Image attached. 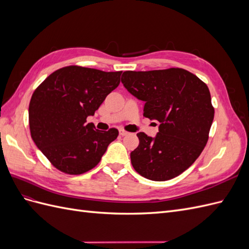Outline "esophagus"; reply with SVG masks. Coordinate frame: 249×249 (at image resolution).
Returning a JSON list of instances; mask_svg holds the SVG:
<instances>
[{
    "label": "esophagus",
    "instance_id": "obj_1",
    "mask_svg": "<svg viewBox=\"0 0 249 249\" xmlns=\"http://www.w3.org/2000/svg\"><path fill=\"white\" fill-rule=\"evenodd\" d=\"M129 134H130L129 132H126V131L123 130V129H119V135H120V136H126V135H129Z\"/></svg>",
    "mask_w": 249,
    "mask_h": 249
}]
</instances>
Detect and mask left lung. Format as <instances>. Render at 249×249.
Segmentation results:
<instances>
[{
  "instance_id": "obj_1",
  "label": "left lung",
  "mask_w": 249,
  "mask_h": 249,
  "mask_svg": "<svg viewBox=\"0 0 249 249\" xmlns=\"http://www.w3.org/2000/svg\"><path fill=\"white\" fill-rule=\"evenodd\" d=\"M124 88L144 102L143 115L160 123L155 137L139 132L131 153L134 169L162 182L189 168L205 148L214 119L208 86L183 69L124 71Z\"/></svg>"
}]
</instances>
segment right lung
Returning a JSON list of instances; mask_svg holds the SVG:
<instances>
[{
	"label": "right lung",
	"instance_id": "1",
	"mask_svg": "<svg viewBox=\"0 0 249 249\" xmlns=\"http://www.w3.org/2000/svg\"><path fill=\"white\" fill-rule=\"evenodd\" d=\"M122 72L66 66L34 91L29 105L30 132L36 146L60 171L81 175L92 169L117 138L116 129L96 130L86 118L119 85Z\"/></svg>",
	"mask_w": 249,
	"mask_h": 249
}]
</instances>
